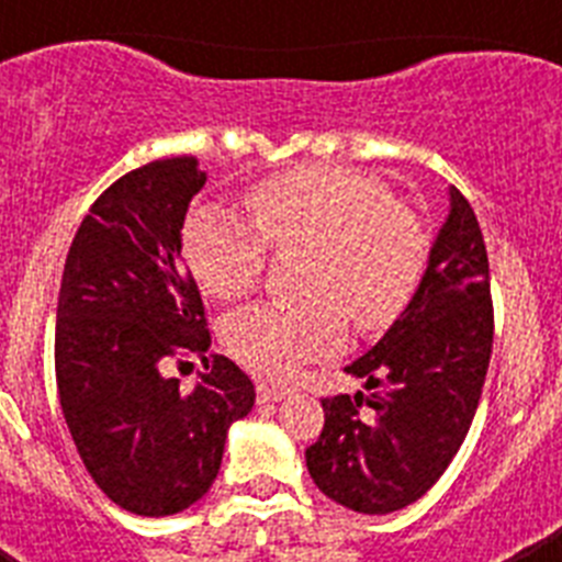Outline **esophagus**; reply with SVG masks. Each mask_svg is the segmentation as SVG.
<instances>
[{"label":"esophagus","mask_w":562,"mask_h":562,"mask_svg":"<svg viewBox=\"0 0 562 562\" xmlns=\"http://www.w3.org/2000/svg\"><path fill=\"white\" fill-rule=\"evenodd\" d=\"M256 391H258V400L261 402H281L284 396H290V389L272 385V382H258Z\"/></svg>","instance_id":"esophagus-1"}]
</instances>
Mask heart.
<instances>
[{"label": "heart", "mask_w": 562, "mask_h": 562, "mask_svg": "<svg viewBox=\"0 0 562 562\" xmlns=\"http://www.w3.org/2000/svg\"><path fill=\"white\" fill-rule=\"evenodd\" d=\"M250 222L220 205H196L182 227V252L202 290L238 301L258 284L267 245L304 247L301 304H258L225 324V346L261 376L295 374L301 362L342 342L346 317L362 331L394 324L425 270L428 238L385 188L337 166L276 173L245 193Z\"/></svg>", "instance_id": "b5f03b06"}]
</instances>
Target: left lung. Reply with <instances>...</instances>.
Masks as SVG:
<instances>
[{
    "label": "left lung",
    "instance_id": "8db88e82",
    "mask_svg": "<svg viewBox=\"0 0 562 562\" xmlns=\"http://www.w3.org/2000/svg\"><path fill=\"white\" fill-rule=\"evenodd\" d=\"M493 351V301L484 236L470 202L448 188L408 306L346 374L355 396L321 400V439L306 470L324 495L362 515H389L419 501L459 453L484 389Z\"/></svg>",
    "mask_w": 562,
    "mask_h": 562
}]
</instances>
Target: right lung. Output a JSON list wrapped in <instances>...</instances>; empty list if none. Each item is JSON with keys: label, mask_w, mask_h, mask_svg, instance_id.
Listing matches in <instances>:
<instances>
[{"label": "right lung", "mask_w": 562, "mask_h": 562, "mask_svg": "<svg viewBox=\"0 0 562 562\" xmlns=\"http://www.w3.org/2000/svg\"><path fill=\"white\" fill-rule=\"evenodd\" d=\"M196 157H166L98 196L78 227L56 310L64 419L89 475L114 504L162 518L211 490L227 430L256 402L250 376L202 357L191 394L162 374L168 357L205 355L211 331L182 258V225L205 186Z\"/></svg>", "instance_id": "right-lung-1"}]
</instances>
